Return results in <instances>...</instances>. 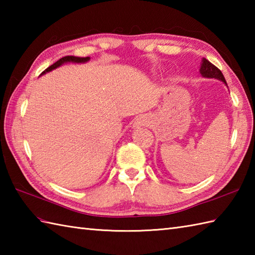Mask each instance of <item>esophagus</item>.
<instances>
[{
	"mask_svg": "<svg viewBox=\"0 0 255 255\" xmlns=\"http://www.w3.org/2000/svg\"><path fill=\"white\" fill-rule=\"evenodd\" d=\"M147 123H148V118L142 115V116H139L136 119V122H134V126H136V127L144 126V125H147Z\"/></svg>",
	"mask_w": 255,
	"mask_h": 255,
	"instance_id": "esophagus-1",
	"label": "esophagus"
}]
</instances>
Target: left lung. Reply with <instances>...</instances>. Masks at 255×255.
<instances>
[{"instance_id": "8db88e82", "label": "left lung", "mask_w": 255, "mask_h": 255, "mask_svg": "<svg viewBox=\"0 0 255 255\" xmlns=\"http://www.w3.org/2000/svg\"><path fill=\"white\" fill-rule=\"evenodd\" d=\"M199 72L205 78L218 79L220 81H223V82L227 85V82H226V80H225L224 74L221 73V71L217 67L214 66V64L211 63V62H209L207 59H205V58L203 59L202 67H200V69H199Z\"/></svg>"}]
</instances>
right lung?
Listing matches in <instances>:
<instances>
[{"mask_svg": "<svg viewBox=\"0 0 255 255\" xmlns=\"http://www.w3.org/2000/svg\"><path fill=\"white\" fill-rule=\"evenodd\" d=\"M89 60H90V57H85V58H83V57L66 56V57H63V58H61V59H59V60H58L57 62L53 63L52 66L48 67V68L45 70V71L42 72L41 74H45V73H47V72H49V71H51V70L56 69V68H58V67H60L61 64L66 63V62H75V63H82V62H86V61H89Z\"/></svg>", "mask_w": 255, "mask_h": 255, "instance_id": "right-lung-1", "label": "right lung"}]
</instances>
